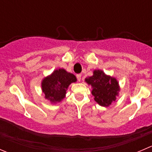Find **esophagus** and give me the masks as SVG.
I'll list each match as a JSON object with an SVG mask.
<instances>
[{
  "label": "esophagus",
  "instance_id": "1",
  "mask_svg": "<svg viewBox=\"0 0 152 152\" xmlns=\"http://www.w3.org/2000/svg\"><path fill=\"white\" fill-rule=\"evenodd\" d=\"M76 78H77L78 81H79V82H80V81H81V78H82V74H80V73L77 74V75H76Z\"/></svg>",
  "mask_w": 152,
  "mask_h": 152
}]
</instances>
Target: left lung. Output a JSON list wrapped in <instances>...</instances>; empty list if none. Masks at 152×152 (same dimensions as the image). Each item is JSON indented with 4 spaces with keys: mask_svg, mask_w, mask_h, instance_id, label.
<instances>
[{
    "mask_svg": "<svg viewBox=\"0 0 152 152\" xmlns=\"http://www.w3.org/2000/svg\"><path fill=\"white\" fill-rule=\"evenodd\" d=\"M85 82L93 87L94 100L103 107H108L115 102L120 90L116 79L107 76L100 70H94L93 76L85 79Z\"/></svg>",
    "mask_w": 152,
    "mask_h": 152,
    "instance_id": "1",
    "label": "left lung"
}]
</instances>
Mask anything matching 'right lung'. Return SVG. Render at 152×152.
<instances>
[{
	"mask_svg": "<svg viewBox=\"0 0 152 152\" xmlns=\"http://www.w3.org/2000/svg\"><path fill=\"white\" fill-rule=\"evenodd\" d=\"M76 82V76L65 69L54 70L42 82V90L45 98L51 103L61 102L65 98L68 86Z\"/></svg>",
	"mask_w": 152,
	"mask_h": 152,
	"instance_id": "1",
	"label": "right lung"
}]
</instances>
